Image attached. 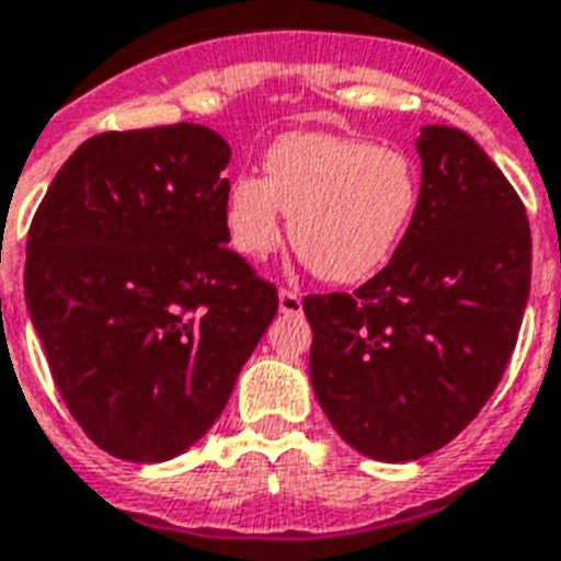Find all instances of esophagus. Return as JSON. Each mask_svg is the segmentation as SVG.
I'll list each match as a JSON object with an SVG mask.
<instances>
[{"label":"esophagus","instance_id":"1","mask_svg":"<svg viewBox=\"0 0 561 561\" xmlns=\"http://www.w3.org/2000/svg\"><path fill=\"white\" fill-rule=\"evenodd\" d=\"M277 300H280V312H284V314H300V312H304V300H300L298 291L280 289Z\"/></svg>","mask_w":561,"mask_h":561}]
</instances>
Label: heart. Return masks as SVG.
I'll use <instances>...</instances> for the list:
<instances>
[{"mask_svg":"<svg viewBox=\"0 0 561 561\" xmlns=\"http://www.w3.org/2000/svg\"><path fill=\"white\" fill-rule=\"evenodd\" d=\"M420 204L417 167L394 147L329 133H291L266 152V179L229 184L232 247L266 257L280 243V209L300 261L332 284H360L403 243Z\"/></svg>","mask_w":561,"mask_h":561,"instance_id":"heart-1","label":"heart"}]
</instances>
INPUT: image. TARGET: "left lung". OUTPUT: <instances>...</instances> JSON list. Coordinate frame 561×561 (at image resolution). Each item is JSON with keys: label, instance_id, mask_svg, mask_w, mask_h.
I'll list each match as a JSON object with an SVG mask.
<instances>
[{"label": "left lung", "instance_id": "obj_1", "mask_svg": "<svg viewBox=\"0 0 561 561\" xmlns=\"http://www.w3.org/2000/svg\"><path fill=\"white\" fill-rule=\"evenodd\" d=\"M417 215L360 289L306 295L309 375L354 451L382 462L434 454L500 386L530 291L525 204L457 127L428 124Z\"/></svg>", "mask_w": 561, "mask_h": 561}]
</instances>
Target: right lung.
<instances>
[{"label": "right lung", "instance_id": "obj_1", "mask_svg": "<svg viewBox=\"0 0 561 561\" xmlns=\"http://www.w3.org/2000/svg\"><path fill=\"white\" fill-rule=\"evenodd\" d=\"M227 164L204 124L99 133L33 215V329L67 411L118 459L204 437L277 314L275 284L227 247Z\"/></svg>", "mask_w": 561, "mask_h": 561}]
</instances>
